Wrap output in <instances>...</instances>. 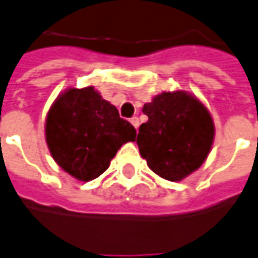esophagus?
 <instances>
[{"instance_id":"34e87169","label":"esophagus","mask_w":258,"mask_h":258,"mask_svg":"<svg viewBox=\"0 0 258 258\" xmlns=\"http://www.w3.org/2000/svg\"><path fill=\"white\" fill-rule=\"evenodd\" d=\"M130 123L133 124L135 128H138V127H139V119H138V117H137V116H134V117H131V119H130Z\"/></svg>"}]
</instances>
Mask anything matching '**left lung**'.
<instances>
[{
  "label": "left lung",
  "instance_id": "obj_1",
  "mask_svg": "<svg viewBox=\"0 0 258 258\" xmlns=\"http://www.w3.org/2000/svg\"><path fill=\"white\" fill-rule=\"evenodd\" d=\"M139 153L149 168L171 182H179L201 167L211 152L215 124L201 101L186 91L161 93L142 109Z\"/></svg>",
  "mask_w": 258,
  "mask_h": 258
}]
</instances>
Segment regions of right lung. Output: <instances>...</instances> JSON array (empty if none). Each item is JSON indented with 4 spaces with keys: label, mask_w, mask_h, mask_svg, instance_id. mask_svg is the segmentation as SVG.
Returning <instances> with one entry per match:
<instances>
[{
    "label": "right lung",
    "mask_w": 258,
    "mask_h": 258,
    "mask_svg": "<svg viewBox=\"0 0 258 258\" xmlns=\"http://www.w3.org/2000/svg\"><path fill=\"white\" fill-rule=\"evenodd\" d=\"M45 135L54 161L71 176L89 182L109 168L124 144L134 142L137 131L89 86L57 97L47 112Z\"/></svg>",
    "instance_id": "obj_1"
}]
</instances>
